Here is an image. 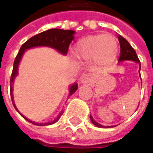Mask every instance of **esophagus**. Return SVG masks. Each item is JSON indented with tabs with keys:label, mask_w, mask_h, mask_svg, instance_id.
I'll return each instance as SVG.
<instances>
[{
	"label": "esophagus",
	"mask_w": 153,
	"mask_h": 153,
	"mask_svg": "<svg viewBox=\"0 0 153 153\" xmlns=\"http://www.w3.org/2000/svg\"><path fill=\"white\" fill-rule=\"evenodd\" d=\"M90 78H91V75L88 73H85L81 76V77H80V82H82V83H84V82H87L88 80H90Z\"/></svg>",
	"instance_id": "obj_1"
}]
</instances>
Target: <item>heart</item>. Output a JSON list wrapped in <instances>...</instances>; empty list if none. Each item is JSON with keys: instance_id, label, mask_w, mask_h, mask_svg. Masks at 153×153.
<instances>
[{"instance_id": "obj_1", "label": "heart", "mask_w": 153, "mask_h": 153, "mask_svg": "<svg viewBox=\"0 0 153 153\" xmlns=\"http://www.w3.org/2000/svg\"><path fill=\"white\" fill-rule=\"evenodd\" d=\"M74 55L79 59H93L99 65H109L116 59L117 40L110 34H97L80 39L75 44Z\"/></svg>"}]
</instances>
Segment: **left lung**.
<instances>
[{
    "label": "left lung",
    "mask_w": 153,
    "mask_h": 153,
    "mask_svg": "<svg viewBox=\"0 0 153 153\" xmlns=\"http://www.w3.org/2000/svg\"><path fill=\"white\" fill-rule=\"evenodd\" d=\"M117 38L119 41V43H120V57H119V59L118 61L123 62L125 61V60H130V61H134L135 63L139 64V66H140V62L139 60L138 56L136 54L134 49L131 47V45L128 43V42L127 41L126 39L123 38L122 36H117ZM90 119L91 122L93 123V124H94L95 126L98 128H112L115 127L113 126H104L101 125L100 123H97L95 120H94L93 117L90 115Z\"/></svg>",
    "instance_id": "left-lung-1"
}]
</instances>
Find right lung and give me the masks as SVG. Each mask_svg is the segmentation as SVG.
Here are the masks:
<instances>
[{
	"label": "right lung",
	"mask_w": 153,
	"mask_h": 153,
	"mask_svg": "<svg viewBox=\"0 0 153 153\" xmlns=\"http://www.w3.org/2000/svg\"><path fill=\"white\" fill-rule=\"evenodd\" d=\"M74 35L75 31L71 30H61V29H50L48 30H46L42 33H39L37 35L32 36L31 38H30L27 42H25L24 44L21 46L19 52L18 53V55L15 59L14 63H13V72L11 76V79H10V92H11V98H12V101L13 105L16 109V111L19 113V114L28 122L31 123L32 124L37 125V126H47V125H51L55 123L56 122H58L59 119L60 118L61 115L63 114V110L60 111V113L58 115V117L55 119L50 122H47V123H38V122H34L30 120L29 118H27L26 117H25L24 115L20 113V111L17 109L15 105L14 100H13V82L16 76H18V69L19 65L20 63L22 57L24 55L25 52L30 48H36V47H48L51 48H54L58 51L59 53H61L63 55H66L68 52L69 46L71 44V41L74 39ZM77 89V83L74 82L73 84L69 87V96H71L72 94L76 91Z\"/></svg>",
	"instance_id": "1"
}]
</instances>
